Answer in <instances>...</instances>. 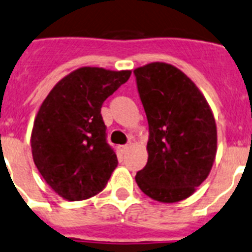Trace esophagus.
Segmentation results:
<instances>
[{
  "mask_svg": "<svg viewBox=\"0 0 252 252\" xmlns=\"http://www.w3.org/2000/svg\"><path fill=\"white\" fill-rule=\"evenodd\" d=\"M118 148H119L120 153H122V155H124V153H126V151H128L129 146H128V144H124V146H119Z\"/></svg>",
  "mask_w": 252,
  "mask_h": 252,
  "instance_id": "obj_1",
  "label": "esophagus"
}]
</instances>
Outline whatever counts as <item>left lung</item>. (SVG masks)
Returning a JSON list of instances; mask_svg holds the SVG:
<instances>
[{"mask_svg": "<svg viewBox=\"0 0 252 252\" xmlns=\"http://www.w3.org/2000/svg\"><path fill=\"white\" fill-rule=\"evenodd\" d=\"M134 76L150 132L147 165L135 181L157 202H180L211 172L216 120L200 90L174 65L153 62L135 68Z\"/></svg>", "mask_w": 252, "mask_h": 252, "instance_id": "obj_1", "label": "left lung"}]
</instances>
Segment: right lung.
Instances as JSON below:
<instances>
[{"label":"right lung","mask_w":252,"mask_h":252,"mask_svg":"<svg viewBox=\"0 0 252 252\" xmlns=\"http://www.w3.org/2000/svg\"><path fill=\"white\" fill-rule=\"evenodd\" d=\"M130 73L82 67L62 78L41 104L30 141L32 159L45 183L65 200L99 194L118 166L106 142L101 106Z\"/></svg>","instance_id":"1"}]
</instances>
